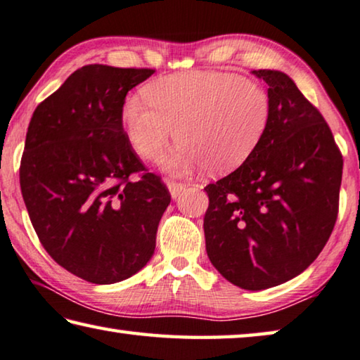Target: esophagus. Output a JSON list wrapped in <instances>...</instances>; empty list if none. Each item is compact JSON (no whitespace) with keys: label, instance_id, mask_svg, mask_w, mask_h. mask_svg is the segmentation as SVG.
Returning a JSON list of instances; mask_svg holds the SVG:
<instances>
[{"label":"esophagus","instance_id":"obj_1","mask_svg":"<svg viewBox=\"0 0 360 360\" xmlns=\"http://www.w3.org/2000/svg\"><path fill=\"white\" fill-rule=\"evenodd\" d=\"M168 189H169V193L171 197L173 198H178L182 192H184L186 189V184L184 182H176V181H169L168 182Z\"/></svg>","mask_w":360,"mask_h":360}]
</instances>
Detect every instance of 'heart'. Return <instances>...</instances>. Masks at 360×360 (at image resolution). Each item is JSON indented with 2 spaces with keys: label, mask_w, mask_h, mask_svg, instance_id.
Masks as SVG:
<instances>
[{
  "label": "heart",
  "mask_w": 360,
  "mask_h": 360,
  "mask_svg": "<svg viewBox=\"0 0 360 360\" xmlns=\"http://www.w3.org/2000/svg\"><path fill=\"white\" fill-rule=\"evenodd\" d=\"M146 96L123 104L124 133L144 158L158 157L176 133L181 142L162 158L176 174L200 165L211 174L240 167L269 122L267 91L232 73L171 75L149 84Z\"/></svg>",
  "instance_id": "1"
}]
</instances>
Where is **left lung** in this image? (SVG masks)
<instances>
[{"label": "left lung", "mask_w": 360, "mask_h": 360, "mask_svg": "<svg viewBox=\"0 0 360 360\" xmlns=\"http://www.w3.org/2000/svg\"><path fill=\"white\" fill-rule=\"evenodd\" d=\"M253 73L269 86V122L252 155L205 187L203 231L211 264L255 292L296 277L323 250L338 216L343 155L292 78Z\"/></svg>", "instance_id": "left-lung-1"}]
</instances>
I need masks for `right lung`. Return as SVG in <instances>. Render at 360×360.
<instances>
[{
    "instance_id": "obj_1",
    "label": "right lung",
    "mask_w": 360,
    "mask_h": 360,
    "mask_svg": "<svg viewBox=\"0 0 360 360\" xmlns=\"http://www.w3.org/2000/svg\"><path fill=\"white\" fill-rule=\"evenodd\" d=\"M153 72L84 65L28 124L19 176L33 229L57 264L91 283L122 282L149 262L171 202L122 123L128 91Z\"/></svg>"
}]
</instances>
